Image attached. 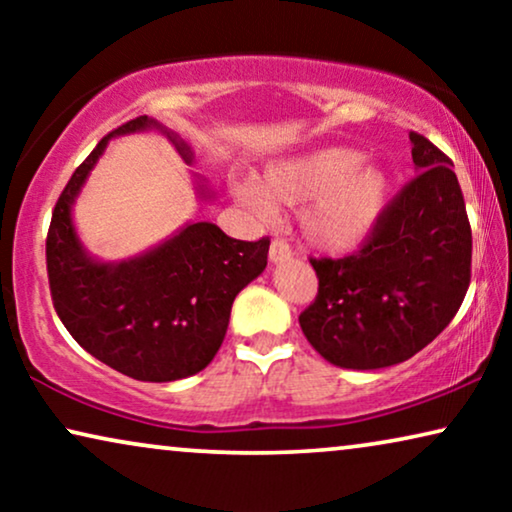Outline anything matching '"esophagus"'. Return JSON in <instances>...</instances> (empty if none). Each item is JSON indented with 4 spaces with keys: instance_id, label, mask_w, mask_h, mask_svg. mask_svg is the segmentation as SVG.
Returning a JSON list of instances; mask_svg holds the SVG:
<instances>
[{
    "instance_id": "34e87169",
    "label": "esophagus",
    "mask_w": 512,
    "mask_h": 512,
    "mask_svg": "<svg viewBox=\"0 0 512 512\" xmlns=\"http://www.w3.org/2000/svg\"><path fill=\"white\" fill-rule=\"evenodd\" d=\"M291 258V247L284 240H272L270 244V261L272 263H284Z\"/></svg>"
}]
</instances>
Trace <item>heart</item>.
I'll return each mask as SVG.
<instances>
[{
    "label": "heart",
    "mask_w": 512,
    "mask_h": 512,
    "mask_svg": "<svg viewBox=\"0 0 512 512\" xmlns=\"http://www.w3.org/2000/svg\"><path fill=\"white\" fill-rule=\"evenodd\" d=\"M235 198L261 219L279 207L305 205L300 226L317 249L340 254L366 242L389 205L391 179L352 146H326L305 156L275 160L261 184L235 181Z\"/></svg>",
    "instance_id": "obj_1"
}]
</instances>
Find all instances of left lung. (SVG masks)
<instances>
[{"label": "left lung", "mask_w": 512, "mask_h": 512, "mask_svg": "<svg viewBox=\"0 0 512 512\" xmlns=\"http://www.w3.org/2000/svg\"><path fill=\"white\" fill-rule=\"evenodd\" d=\"M419 172L384 209L359 251L310 258L319 277L300 314L310 345L333 366L375 370L436 340L471 284L473 237L452 160L410 132Z\"/></svg>", "instance_id": "left-lung-1"}]
</instances>
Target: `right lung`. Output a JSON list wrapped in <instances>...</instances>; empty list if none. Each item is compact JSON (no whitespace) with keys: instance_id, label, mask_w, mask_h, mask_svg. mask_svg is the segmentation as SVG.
<instances>
[{"instance_id":"right-lung-1","label":"right lung","mask_w":512,"mask_h":512,"mask_svg":"<svg viewBox=\"0 0 512 512\" xmlns=\"http://www.w3.org/2000/svg\"><path fill=\"white\" fill-rule=\"evenodd\" d=\"M139 130H160L186 163L193 160L191 149L149 116L102 137L55 202L46 237L48 284L60 321L88 354L132 380L174 382L200 373L219 352L233 300L265 270L270 240H233L214 223L198 221L128 261L90 256L76 235L72 205L109 139Z\"/></svg>"}]
</instances>
